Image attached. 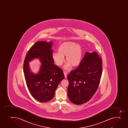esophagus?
<instances>
[{
  "instance_id": "1",
  "label": "esophagus",
  "mask_w": 128,
  "mask_h": 128,
  "mask_svg": "<svg viewBox=\"0 0 128 128\" xmlns=\"http://www.w3.org/2000/svg\"><path fill=\"white\" fill-rule=\"evenodd\" d=\"M63 73H64V76H65V78H66L67 77V73H66V72H64Z\"/></svg>"
}]
</instances>
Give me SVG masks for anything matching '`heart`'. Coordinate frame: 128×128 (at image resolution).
<instances>
[{
  "label": "heart",
  "instance_id": "heart-1",
  "mask_svg": "<svg viewBox=\"0 0 128 128\" xmlns=\"http://www.w3.org/2000/svg\"><path fill=\"white\" fill-rule=\"evenodd\" d=\"M82 49L81 46L74 42H64L58 48V52H54L52 54L53 61L57 66H62L66 56L67 63L64 66L65 70H69L71 66L76 67L81 62L82 58Z\"/></svg>",
  "mask_w": 128,
  "mask_h": 128
}]
</instances>
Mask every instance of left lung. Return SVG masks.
I'll use <instances>...</instances> for the list:
<instances>
[{"mask_svg":"<svg viewBox=\"0 0 128 128\" xmlns=\"http://www.w3.org/2000/svg\"><path fill=\"white\" fill-rule=\"evenodd\" d=\"M102 71V59L97 53L86 52L78 67L68 76L70 101L76 105L88 101L97 90Z\"/></svg>","mask_w":128,"mask_h":128,"instance_id":"obj_1","label":"left lung"}]
</instances>
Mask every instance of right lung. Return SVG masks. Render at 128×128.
I'll list each match as a JSON object with an SVG mask.
<instances>
[{
  "label": "right lung",
  "mask_w": 128,
  "mask_h": 128,
  "mask_svg": "<svg viewBox=\"0 0 128 128\" xmlns=\"http://www.w3.org/2000/svg\"><path fill=\"white\" fill-rule=\"evenodd\" d=\"M52 43V41L36 42L27 53L23 65L27 87L33 97L40 102L53 98L58 85L65 78L63 71L54 64ZM36 58L41 64L38 72L34 74L30 70L29 62Z\"/></svg>",
  "instance_id": "obj_1"
}]
</instances>
